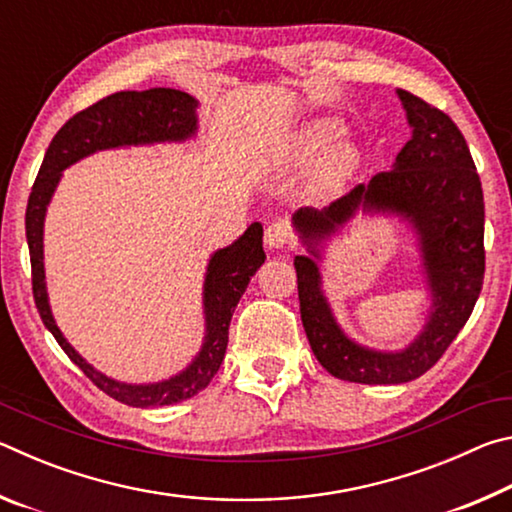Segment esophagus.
Wrapping results in <instances>:
<instances>
[{
  "label": "esophagus",
  "mask_w": 512,
  "mask_h": 512,
  "mask_svg": "<svg viewBox=\"0 0 512 512\" xmlns=\"http://www.w3.org/2000/svg\"><path fill=\"white\" fill-rule=\"evenodd\" d=\"M291 239H293V232L289 228V223H284V221L271 223L266 228V232H264V241H266V248L268 250L287 248L291 244Z\"/></svg>",
  "instance_id": "34e87169"
}]
</instances>
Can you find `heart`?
Returning a JSON list of instances; mask_svg holds the SVG:
<instances>
[{"label": "heart", "mask_w": 512, "mask_h": 512, "mask_svg": "<svg viewBox=\"0 0 512 512\" xmlns=\"http://www.w3.org/2000/svg\"><path fill=\"white\" fill-rule=\"evenodd\" d=\"M343 124L336 117H316L302 124L291 140V162L296 167L318 161V180L325 185L343 183L357 167V151L343 142Z\"/></svg>", "instance_id": "heart-1"}]
</instances>
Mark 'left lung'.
Returning <instances> with one entry per match:
<instances>
[{
  "label": "left lung",
  "instance_id": "8db88e82",
  "mask_svg": "<svg viewBox=\"0 0 512 512\" xmlns=\"http://www.w3.org/2000/svg\"><path fill=\"white\" fill-rule=\"evenodd\" d=\"M397 97L411 140L391 171L323 210L300 207L291 219L307 248V255L293 259L302 327L320 366L354 384H404L424 375L470 318L485 271L483 189L465 137L443 110L406 90H397ZM359 211L397 215L419 237L430 311L421 334L402 351H375L350 340L322 291L317 262L324 246Z\"/></svg>",
  "mask_w": 512,
  "mask_h": 512
}]
</instances>
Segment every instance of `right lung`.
<instances>
[{"label": "right lung", "instance_id": "right-lung-1", "mask_svg": "<svg viewBox=\"0 0 512 512\" xmlns=\"http://www.w3.org/2000/svg\"><path fill=\"white\" fill-rule=\"evenodd\" d=\"M196 108L198 101L192 94L171 88H151L142 92L128 90L97 101L94 106L69 119L51 140L27 205V244L31 255L33 298H36L42 323L54 334L67 357L85 372V377L92 379L94 386L115 397L117 402L137 406V409L189 400V397L201 393L219 372L225 348H228L232 314H235L239 298L244 296L250 277L257 273V268L266 259L262 246V223H250L244 235L232 241L230 246L216 250L207 262L203 282L205 336L192 363H187V368L169 379L149 381V384H128V381H117L103 375L101 370L85 361L56 325L45 282V244H42L45 241V216L67 167L97 151L192 140L198 133Z\"/></svg>", "mask_w": 512, "mask_h": 512}]
</instances>
